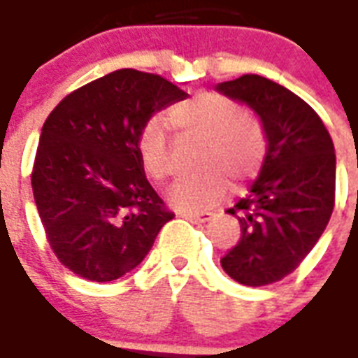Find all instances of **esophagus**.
<instances>
[{
	"instance_id": "1",
	"label": "esophagus",
	"mask_w": 358,
	"mask_h": 358,
	"mask_svg": "<svg viewBox=\"0 0 358 358\" xmlns=\"http://www.w3.org/2000/svg\"><path fill=\"white\" fill-rule=\"evenodd\" d=\"M180 217L186 218V220H192V222H207L213 218V213L210 210H197V213H180Z\"/></svg>"
}]
</instances>
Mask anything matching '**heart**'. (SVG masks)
<instances>
[{"instance_id": "obj_1", "label": "heart", "mask_w": 358, "mask_h": 358, "mask_svg": "<svg viewBox=\"0 0 358 358\" xmlns=\"http://www.w3.org/2000/svg\"><path fill=\"white\" fill-rule=\"evenodd\" d=\"M166 122L180 136L203 140L197 166L203 172L174 182L166 194L172 209L182 213L210 207L226 194L228 178L243 184L261 169L266 153V134L251 113L217 92H203L174 105ZM138 157L143 172L163 182L174 172L169 138L161 122H149L138 140Z\"/></svg>"}]
</instances>
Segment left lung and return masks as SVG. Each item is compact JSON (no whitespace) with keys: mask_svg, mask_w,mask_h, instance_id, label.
Wrapping results in <instances>:
<instances>
[{"mask_svg":"<svg viewBox=\"0 0 358 358\" xmlns=\"http://www.w3.org/2000/svg\"><path fill=\"white\" fill-rule=\"evenodd\" d=\"M218 94L248 105L266 134V153L245 197L228 209L241 238L220 264L243 285L278 282L299 266L334 210L336 151L326 126L276 82L245 74L220 82Z\"/></svg>","mask_w":358,"mask_h":358,"instance_id":"8db88e82","label":"left lung"}]
</instances>
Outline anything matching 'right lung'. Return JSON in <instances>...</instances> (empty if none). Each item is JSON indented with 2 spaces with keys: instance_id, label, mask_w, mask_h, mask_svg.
Masks as SVG:
<instances>
[{
  "instance_id": "1",
  "label": "right lung",
  "mask_w": 358,
  "mask_h": 358,
  "mask_svg": "<svg viewBox=\"0 0 358 358\" xmlns=\"http://www.w3.org/2000/svg\"><path fill=\"white\" fill-rule=\"evenodd\" d=\"M186 97L159 74L120 69L66 95L43 122L32 192L53 253L74 274L124 276L172 220L138 140L149 118Z\"/></svg>"
}]
</instances>
